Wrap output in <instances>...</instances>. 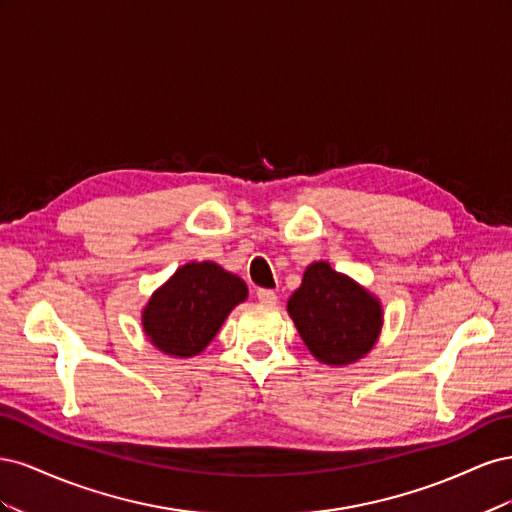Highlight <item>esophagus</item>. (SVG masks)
I'll return each instance as SVG.
<instances>
[{
  "mask_svg": "<svg viewBox=\"0 0 512 512\" xmlns=\"http://www.w3.org/2000/svg\"><path fill=\"white\" fill-rule=\"evenodd\" d=\"M256 297H258V301H260L262 305H275V303H277V294H275L273 290H267V288H260V290L256 292Z\"/></svg>",
  "mask_w": 512,
  "mask_h": 512,
  "instance_id": "1",
  "label": "esophagus"
}]
</instances>
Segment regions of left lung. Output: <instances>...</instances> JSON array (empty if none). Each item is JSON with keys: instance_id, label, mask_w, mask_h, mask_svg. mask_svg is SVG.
Masks as SVG:
<instances>
[{"instance_id": "1", "label": "left lung", "mask_w": 512, "mask_h": 512, "mask_svg": "<svg viewBox=\"0 0 512 512\" xmlns=\"http://www.w3.org/2000/svg\"><path fill=\"white\" fill-rule=\"evenodd\" d=\"M288 314L307 350L324 365H348L374 348L382 329V305L348 275L314 262L288 299Z\"/></svg>"}]
</instances>
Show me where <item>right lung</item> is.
Instances as JSON below:
<instances>
[{
  "label": "right lung",
  "mask_w": 512,
  "mask_h": 512,
  "mask_svg": "<svg viewBox=\"0 0 512 512\" xmlns=\"http://www.w3.org/2000/svg\"><path fill=\"white\" fill-rule=\"evenodd\" d=\"M245 299L241 277L209 260L188 262L151 294L143 309V329L164 354L188 359L211 344L232 307Z\"/></svg>",
  "instance_id": "obj_1"
}]
</instances>
